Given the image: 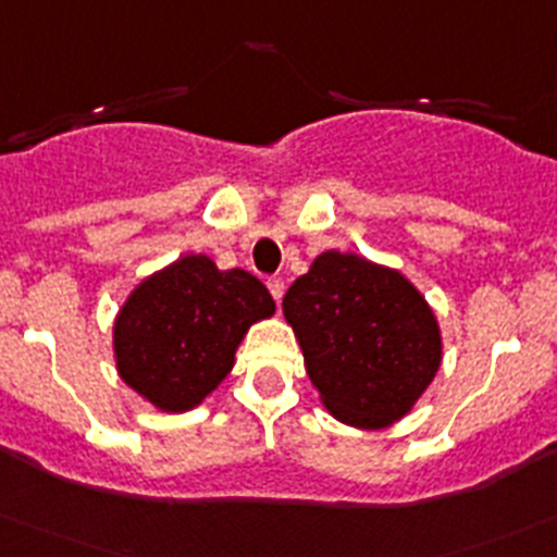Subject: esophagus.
Wrapping results in <instances>:
<instances>
[{
  "label": "esophagus",
  "mask_w": 557,
  "mask_h": 557,
  "mask_svg": "<svg viewBox=\"0 0 557 557\" xmlns=\"http://www.w3.org/2000/svg\"><path fill=\"white\" fill-rule=\"evenodd\" d=\"M268 289H270V295H273V298H275V304H282V298H284V282H282V278H278V275H273V278H268Z\"/></svg>",
  "instance_id": "esophagus-1"
}]
</instances>
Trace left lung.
Instances as JSON below:
<instances>
[{"label": "left lung", "mask_w": 557, "mask_h": 557, "mask_svg": "<svg viewBox=\"0 0 557 557\" xmlns=\"http://www.w3.org/2000/svg\"><path fill=\"white\" fill-rule=\"evenodd\" d=\"M282 311L322 407L347 426H394L443 363L441 325L416 284L352 251H322Z\"/></svg>", "instance_id": "1"}]
</instances>
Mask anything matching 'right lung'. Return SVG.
Segmentation results:
<instances>
[{"label":"right lung","mask_w":557,"mask_h":557,"mask_svg":"<svg viewBox=\"0 0 557 557\" xmlns=\"http://www.w3.org/2000/svg\"><path fill=\"white\" fill-rule=\"evenodd\" d=\"M273 314L257 275L185 253L141 278L116 311V374L156 410L188 412L224 383L248 327Z\"/></svg>","instance_id":"1"}]
</instances>
